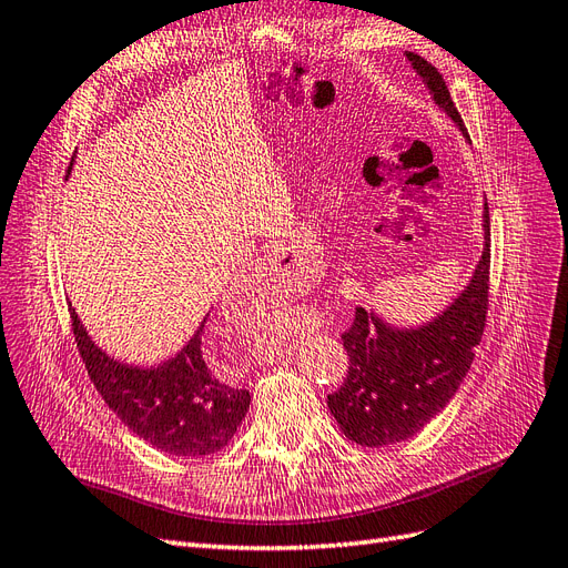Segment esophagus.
<instances>
[{"mask_svg":"<svg viewBox=\"0 0 568 568\" xmlns=\"http://www.w3.org/2000/svg\"><path fill=\"white\" fill-rule=\"evenodd\" d=\"M284 263L277 257V255H270L265 260H260V263L253 267V272L248 274L246 280V286H270V284H277V282H284Z\"/></svg>","mask_w":568,"mask_h":568,"instance_id":"obj_1","label":"esophagus"}]
</instances>
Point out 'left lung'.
Here are the masks:
<instances>
[{
  "label": "left lung",
  "instance_id": "left-lung-1",
  "mask_svg": "<svg viewBox=\"0 0 568 568\" xmlns=\"http://www.w3.org/2000/svg\"><path fill=\"white\" fill-rule=\"evenodd\" d=\"M435 102L456 126H464L442 73L416 52H406ZM489 294V207L485 205V248L466 291L430 325L392 329L371 311L356 308L342 334L348 354L344 385L327 396L342 433L361 447L404 442L452 402L483 339Z\"/></svg>",
  "mask_w": 568,
  "mask_h": 568
}]
</instances>
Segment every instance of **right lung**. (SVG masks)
I'll list each match as a JSON object with an SVG mask.
<instances>
[{"label":"right lung","mask_w":568,"mask_h":568,"mask_svg":"<svg viewBox=\"0 0 568 568\" xmlns=\"http://www.w3.org/2000/svg\"><path fill=\"white\" fill-rule=\"evenodd\" d=\"M69 313L90 382L129 430L174 456H207L226 447L246 418L251 394L226 385L214 371L205 322L176 358L145 371L106 356L90 342L75 311Z\"/></svg>","instance_id":"right-lung-1"}]
</instances>
